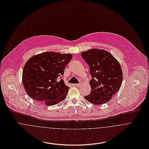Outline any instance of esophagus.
Wrapping results in <instances>:
<instances>
[{
  "label": "esophagus",
  "mask_w": 149,
  "mask_h": 149,
  "mask_svg": "<svg viewBox=\"0 0 149 149\" xmlns=\"http://www.w3.org/2000/svg\"><path fill=\"white\" fill-rule=\"evenodd\" d=\"M75 85L77 86H78V87H79V86H81L82 85V83H79V84H75Z\"/></svg>",
  "instance_id": "obj_1"
}]
</instances>
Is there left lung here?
<instances>
[{"label": "left lung", "instance_id": "obj_1", "mask_svg": "<svg viewBox=\"0 0 149 149\" xmlns=\"http://www.w3.org/2000/svg\"><path fill=\"white\" fill-rule=\"evenodd\" d=\"M81 55L89 65L92 77L89 81L91 92L84 98L95 105L104 104L120 89L123 73L118 61L105 50L93 49Z\"/></svg>", "mask_w": 149, "mask_h": 149}]
</instances>
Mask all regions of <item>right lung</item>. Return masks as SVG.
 Segmentation results:
<instances>
[{
    "instance_id": "obj_1",
    "label": "right lung",
    "mask_w": 149,
    "mask_h": 149,
    "mask_svg": "<svg viewBox=\"0 0 149 149\" xmlns=\"http://www.w3.org/2000/svg\"><path fill=\"white\" fill-rule=\"evenodd\" d=\"M72 58L71 54L45 52L29 58L22 73L24 88L29 96L47 106H54L65 99L69 87L64 80L65 66Z\"/></svg>"
}]
</instances>
